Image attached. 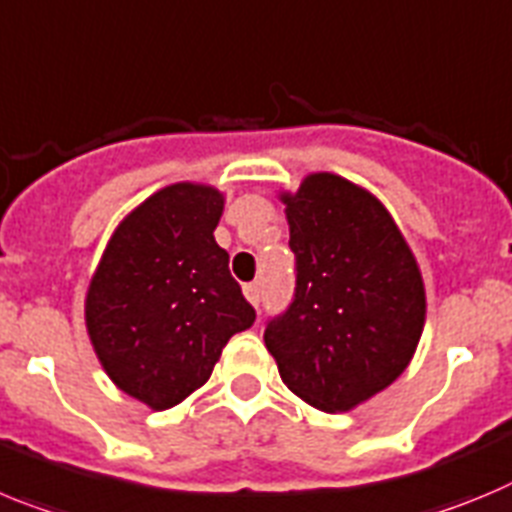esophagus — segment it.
I'll list each match as a JSON object with an SVG mask.
<instances>
[{
  "label": "esophagus",
  "instance_id": "obj_1",
  "mask_svg": "<svg viewBox=\"0 0 512 512\" xmlns=\"http://www.w3.org/2000/svg\"><path fill=\"white\" fill-rule=\"evenodd\" d=\"M243 294H246V299L253 304V307H259V302H261V287H259V284H246V287H243Z\"/></svg>",
  "mask_w": 512,
  "mask_h": 512
}]
</instances>
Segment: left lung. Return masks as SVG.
Here are the masks:
<instances>
[{"mask_svg": "<svg viewBox=\"0 0 512 512\" xmlns=\"http://www.w3.org/2000/svg\"><path fill=\"white\" fill-rule=\"evenodd\" d=\"M297 287L264 342L281 381L322 411H350L411 363L426 317L419 264L375 195L330 172L284 192Z\"/></svg>", "mask_w": 512, "mask_h": 512, "instance_id": "obj_1", "label": "left lung"}]
</instances>
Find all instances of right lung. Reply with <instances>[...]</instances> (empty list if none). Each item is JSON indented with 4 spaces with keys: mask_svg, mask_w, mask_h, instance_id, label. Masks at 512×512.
<instances>
[{
    "mask_svg": "<svg viewBox=\"0 0 512 512\" xmlns=\"http://www.w3.org/2000/svg\"><path fill=\"white\" fill-rule=\"evenodd\" d=\"M220 215L215 187H162L121 220L88 287L86 327L103 370L154 411L203 386L225 342L256 320L215 243Z\"/></svg>",
    "mask_w": 512,
    "mask_h": 512,
    "instance_id": "right-lung-1",
    "label": "right lung"
}]
</instances>
